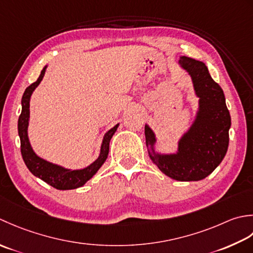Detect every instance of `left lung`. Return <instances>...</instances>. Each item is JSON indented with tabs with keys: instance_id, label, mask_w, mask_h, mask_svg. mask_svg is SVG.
I'll list each match as a JSON object with an SVG mask.
<instances>
[{
	"instance_id": "8db88e82",
	"label": "left lung",
	"mask_w": 253,
	"mask_h": 253,
	"mask_svg": "<svg viewBox=\"0 0 253 253\" xmlns=\"http://www.w3.org/2000/svg\"><path fill=\"white\" fill-rule=\"evenodd\" d=\"M179 64L191 75L200 98L197 118L179 141L176 154L155 153L156 137L148 126H145L146 146L152 162L166 176L179 181H199L212 173L227 153L231 120L224 91L203 62L180 56Z\"/></svg>"
}]
</instances>
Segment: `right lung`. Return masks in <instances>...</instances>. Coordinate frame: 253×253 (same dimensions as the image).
Wrapping results in <instances>:
<instances>
[{"mask_svg": "<svg viewBox=\"0 0 253 253\" xmlns=\"http://www.w3.org/2000/svg\"><path fill=\"white\" fill-rule=\"evenodd\" d=\"M45 69H47V66H44L43 70L41 71L38 80L26 88L22 98V113H20V116L18 118V135L20 138V152H22V156L26 166H27L29 171L32 172L34 176L40 178L41 180H43L44 182L50 184L51 187L58 190L77 189L88 181V180L98 171V169H99L106 162L108 153H109L110 140L113 134L117 131L118 126L119 125L115 126L105 134L104 140H102L101 144L99 157H98L91 165H89L88 167H86L84 169H65L63 167L58 166V165L44 161V159L36 155L32 146H30L27 134L29 122V101L33 91L35 90L36 87L40 84V82L42 81Z\"/></svg>", "mask_w": 253, "mask_h": 253, "instance_id": "obj_1", "label": "right lung"}]
</instances>
